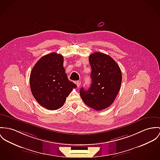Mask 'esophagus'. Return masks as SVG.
Masks as SVG:
<instances>
[{
	"label": "esophagus",
	"instance_id": "34e87169",
	"mask_svg": "<svg viewBox=\"0 0 160 160\" xmlns=\"http://www.w3.org/2000/svg\"><path fill=\"white\" fill-rule=\"evenodd\" d=\"M81 81H78L77 82H76V85H77V87H79V86H81Z\"/></svg>",
	"mask_w": 160,
	"mask_h": 160
}]
</instances>
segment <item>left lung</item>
<instances>
[{
	"label": "left lung",
	"instance_id": "1",
	"mask_svg": "<svg viewBox=\"0 0 160 160\" xmlns=\"http://www.w3.org/2000/svg\"><path fill=\"white\" fill-rule=\"evenodd\" d=\"M92 84L88 90L82 87L81 97L88 106L101 111L110 106L116 98L122 84V72L116 61L99 52L90 55Z\"/></svg>",
	"mask_w": 160,
	"mask_h": 160
}]
</instances>
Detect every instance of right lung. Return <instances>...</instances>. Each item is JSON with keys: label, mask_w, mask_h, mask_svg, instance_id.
<instances>
[{"label": "right lung", "mask_w": 160, "mask_h": 160, "mask_svg": "<svg viewBox=\"0 0 160 160\" xmlns=\"http://www.w3.org/2000/svg\"><path fill=\"white\" fill-rule=\"evenodd\" d=\"M63 57L56 52L43 56L33 67L30 86L33 97L49 110L60 108L76 85L68 79Z\"/></svg>", "instance_id": "right-lung-1"}]
</instances>
